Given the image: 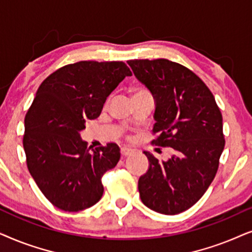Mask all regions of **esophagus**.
Segmentation results:
<instances>
[{"mask_svg":"<svg viewBox=\"0 0 252 252\" xmlns=\"http://www.w3.org/2000/svg\"><path fill=\"white\" fill-rule=\"evenodd\" d=\"M131 153H133V150L130 149V147H126V146L121 147V154H122L123 157H128Z\"/></svg>","mask_w":252,"mask_h":252,"instance_id":"34e87169","label":"esophagus"}]
</instances>
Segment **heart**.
I'll use <instances>...</instances> for the list:
<instances>
[{
  "instance_id": "heart-1",
  "label": "heart",
  "mask_w": 252,
  "mask_h": 252,
  "mask_svg": "<svg viewBox=\"0 0 252 252\" xmlns=\"http://www.w3.org/2000/svg\"><path fill=\"white\" fill-rule=\"evenodd\" d=\"M138 92H144V91H138ZM138 92H137V93H138Z\"/></svg>"
}]
</instances>
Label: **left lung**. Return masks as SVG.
<instances>
[{
	"mask_svg": "<svg viewBox=\"0 0 252 252\" xmlns=\"http://www.w3.org/2000/svg\"><path fill=\"white\" fill-rule=\"evenodd\" d=\"M128 64L156 103L159 136L152 143L175 151L166 161L144 151L150 165L138 181L140 199L158 213L179 214L202 198L216 176L224 147L222 115L209 87L186 66L166 59Z\"/></svg>",
	"mask_w": 252,
	"mask_h": 252,
	"instance_id": "1",
	"label": "left lung"
}]
</instances>
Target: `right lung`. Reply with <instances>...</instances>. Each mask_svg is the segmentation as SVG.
<instances>
[{"mask_svg":"<svg viewBox=\"0 0 252 252\" xmlns=\"http://www.w3.org/2000/svg\"><path fill=\"white\" fill-rule=\"evenodd\" d=\"M131 71L123 62L80 61L41 83L25 116L23 145L36 186L60 210L78 212L101 199V177L119 162L114 143L91 150L80 138L110 93Z\"/></svg>","mask_w":252,"mask_h":252,"instance_id":"add662e5","label":"right lung"}]
</instances>
